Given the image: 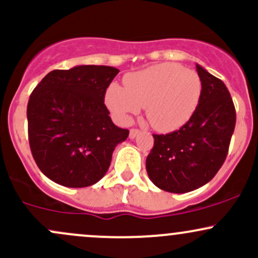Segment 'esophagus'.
<instances>
[{
  "label": "esophagus",
  "mask_w": 258,
  "mask_h": 258,
  "mask_svg": "<svg viewBox=\"0 0 258 258\" xmlns=\"http://www.w3.org/2000/svg\"><path fill=\"white\" fill-rule=\"evenodd\" d=\"M140 134H141L140 130H137V128H132L131 131H130V138H131V140H134V138L137 137V136L140 135Z\"/></svg>",
  "instance_id": "34e87169"
}]
</instances>
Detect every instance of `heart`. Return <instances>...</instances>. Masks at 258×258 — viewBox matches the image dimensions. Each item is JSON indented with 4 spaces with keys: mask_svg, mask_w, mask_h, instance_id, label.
I'll use <instances>...</instances> for the list:
<instances>
[{
    "mask_svg": "<svg viewBox=\"0 0 258 258\" xmlns=\"http://www.w3.org/2000/svg\"><path fill=\"white\" fill-rule=\"evenodd\" d=\"M202 94L197 72L179 63H160L124 78V88L112 83L105 103L120 123L146 107V117L154 130L171 132L183 126L196 111Z\"/></svg>",
    "mask_w": 258,
    "mask_h": 258,
    "instance_id": "obj_1",
    "label": "heart"
}]
</instances>
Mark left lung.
<instances>
[{"label": "left lung", "mask_w": 258, "mask_h": 258, "mask_svg": "<svg viewBox=\"0 0 258 258\" xmlns=\"http://www.w3.org/2000/svg\"><path fill=\"white\" fill-rule=\"evenodd\" d=\"M202 94L196 111L180 130L153 135L154 146L146 160L149 179L172 194L194 191L209 182L228 155L236 112L228 88L196 64Z\"/></svg>", "instance_id": "obj_1"}]
</instances>
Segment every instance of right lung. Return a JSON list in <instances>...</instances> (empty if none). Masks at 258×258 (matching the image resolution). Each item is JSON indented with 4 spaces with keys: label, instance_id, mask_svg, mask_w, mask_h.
I'll use <instances>...</instances> for the list:
<instances>
[{
    "label": "right lung",
    "instance_id": "obj_1",
    "mask_svg": "<svg viewBox=\"0 0 258 258\" xmlns=\"http://www.w3.org/2000/svg\"><path fill=\"white\" fill-rule=\"evenodd\" d=\"M115 67L83 64L53 70L30 94L28 137L36 165L66 187H87L106 174L128 130L111 121L104 104Z\"/></svg>",
    "mask_w": 258,
    "mask_h": 258
}]
</instances>
